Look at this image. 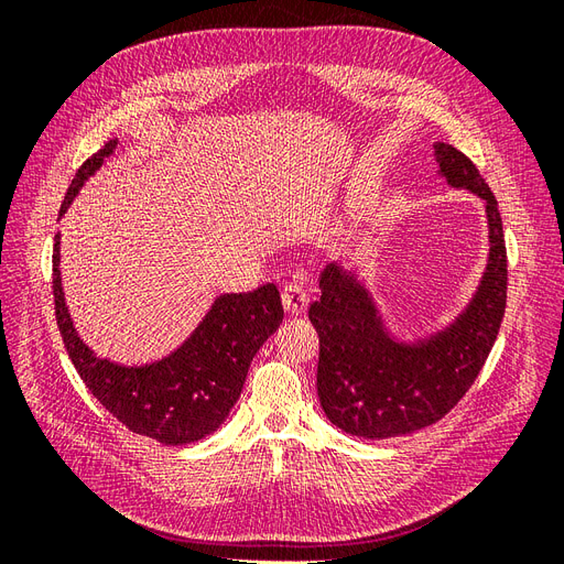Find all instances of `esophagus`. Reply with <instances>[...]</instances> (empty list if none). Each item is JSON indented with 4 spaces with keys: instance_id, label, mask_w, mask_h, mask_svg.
<instances>
[{
    "instance_id": "obj_1",
    "label": "esophagus",
    "mask_w": 564,
    "mask_h": 564,
    "mask_svg": "<svg viewBox=\"0 0 564 564\" xmlns=\"http://www.w3.org/2000/svg\"><path fill=\"white\" fill-rule=\"evenodd\" d=\"M308 301H311L308 289L303 286V282H286L282 286V303H284L286 313H292V315L303 313Z\"/></svg>"
}]
</instances>
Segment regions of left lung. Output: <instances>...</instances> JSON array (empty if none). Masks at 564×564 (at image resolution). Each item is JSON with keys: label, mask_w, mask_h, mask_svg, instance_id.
Returning a JSON list of instances; mask_svg holds the SVG:
<instances>
[{"label": "left lung", "mask_w": 564, "mask_h": 564, "mask_svg": "<svg viewBox=\"0 0 564 564\" xmlns=\"http://www.w3.org/2000/svg\"><path fill=\"white\" fill-rule=\"evenodd\" d=\"M440 174L485 199L489 259L480 286L449 327L416 344L386 329L369 289L352 270L329 263L308 317L319 336L317 395L344 433L386 440L433 425L480 373L506 313L508 261L499 204L477 166L454 145L435 143Z\"/></svg>", "instance_id": "obj_1"}]
</instances>
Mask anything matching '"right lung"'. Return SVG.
I'll return each instance as SVG.
<instances>
[{
	"label": "right lung",
	"mask_w": 564,
	"mask_h": 564,
	"mask_svg": "<svg viewBox=\"0 0 564 564\" xmlns=\"http://www.w3.org/2000/svg\"><path fill=\"white\" fill-rule=\"evenodd\" d=\"M117 139L108 141L84 162L67 187L61 216L70 207ZM61 235L54 237V303L56 322L67 355L94 398L122 421L131 433L162 442L187 445L212 435L240 398L253 355L275 334L284 317L275 284H263L247 294H224L214 301L197 329L172 355L158 362L127 367L96 357L79 338L67 313L61 286Z\"/></svg>",
	"instance_id": "1"
}]
</instances>
